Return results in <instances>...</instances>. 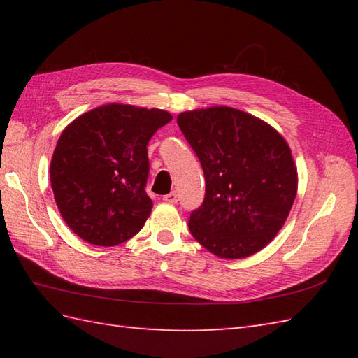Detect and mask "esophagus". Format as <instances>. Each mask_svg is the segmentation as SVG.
Masks as SVG:
<instances>
[{
	"instance_id": "34e87169",
	"label": "esophagus",
	"mask_w": 358,
	"mask_h": 358,
	"mask_svg": "<svg viewBox=\"0 0 358 358\" xmlns=\"http://www.w3.org/2000/svg\"><path fill=\"white\" fill-rule=\"evenodd\" d=\"M163 200L166 201V203H171V204H175L178 201V196H177V194L175 192H171V194H167V195H164L163 196Z\"/></svg>"
}]
</instances>
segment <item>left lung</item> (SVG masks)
<instances>
[{
    "label": "left lung",
    "instance_id": "obj_1",
    "mask_svg": "<svg viewBox=\"0 0 358 358\" xmlns=\"http://www.w3.org/2000/svg\"><path fill=\"white\" fill-rule=\"evenodd\" d=\"M177 123L199 157L206 194L192 210V237L220 258L262 250L285 224L296 195V167L275 129L227 106L180 113Z\"/></svg>",
    "mask_w": 358,
    "mask_h": 358
}]
</instances>
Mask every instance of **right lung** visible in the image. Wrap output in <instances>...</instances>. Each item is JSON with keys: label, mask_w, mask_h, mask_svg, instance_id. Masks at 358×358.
Instances as JSON below:
<instances>
[{"label": "right lung", "mask_w": 358, "mask_h": 358, "mask_svg": "<svg viewBox=\"0 0 358 358\" xmlns=\"http://www.w3.org/2000/svg\"><path fill=\"white\" fill-rule=\"evenodd\" d=\"M171 120L162 109L112 103L64 129L53 150L50 185L59 214L80 238L115 246L141 231L152 210L148 143Z\"/></svg>", "instance_id": "add662e5"}]
</instances>
